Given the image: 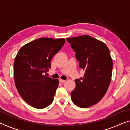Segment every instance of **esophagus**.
Masks as SVG:
<instances>
[{"mask_svg": "<svg viewBox=\"0 0 130 130\" xmlns=\"http://www.w3.org/2000/svg\"><path fill=\"white\" fill-rule=\"evenodd\" d=\"M59 82H61V83H63V82H65V80H63V79H59Z\"/></svg>", "mask_w": 130, "mask_h": 130, "instance_id": "1", "label": "esophagus"}]
</instances>
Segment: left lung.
Segmentation results:
<instances>
[{"instance_id": "obj_1", "label": "left lung", "mask_w": 130, "mask_h": 130, "mask_svg": "<svg viewBox=\"0 0 130 130\" xmlns=\"http://www.w3.org/2000/svg\"><path fill=\"white\" fill-rule=\"evenodd\" d=\"M76 52L83 77L75 79L76 87L71 93L77 107L88 108L98 103L105 95L111 79L113 61L107 45L88 35L67 38Z\"/></svg>"}]
</instances>
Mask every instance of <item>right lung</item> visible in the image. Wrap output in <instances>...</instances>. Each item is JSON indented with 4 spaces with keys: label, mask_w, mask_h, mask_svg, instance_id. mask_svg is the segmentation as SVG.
Wrapping results in <instances>:
<instances>
[{
    "label": "right lung",
    "mask_w": 130,
    "mask_h": 130,
    "mask_svg": "<svg viewBox=\"0 0 130 130\" xmlns=\"http://www.w3.org/2000/svg\"><path fill=\"white\" fill-rule=\"evenodd\" d=\"M65 42L64 38H40L23 45L14 62V82L26 103L44 108L53 102L58 79L43 75L51 67V61Z\"/></svg>",
    "instance_id": "add662e5"
}]
</instances>
